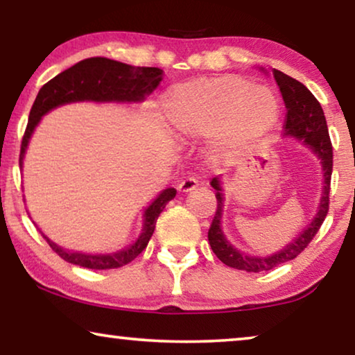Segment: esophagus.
I'll use <instances>...</instances> for the list:
<instances>
[{
    "instance_id": "34e87169",
    "label": "esophagus",
    "mask_w": 355,
    "mask_h": 355,
    "mask_svg": "<svg viewBox=\"0 0 355 355\" xmlns=\"http://www.w3.org/2000/svg\"><path fill=\"white\" fill-rule=\"evenodd\" d=\"M197 187H198V179L197 178H186L184 181L179 182V186H178L179 192H184V193L196 191Z\"/></svg>"
}]
</instances>
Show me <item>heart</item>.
<instances>
[{"mask_svg": "<svg viewBox=\"0 0 355 355\" xmlns=\"http://www.w3.org/2000/svg\"><path fill=\"white\" fill-rule=\"evenodd\" d=\"M164 108L171 128L186 139L208 137L220 130L226 148L250 144L273 128L279 103L268 87L226 74L197 79L168 92Z\"/></svg>", "mask_w": 355, "mask_h": 355, "instance_id": "heart-1", "label": "heart"}]
</instances>
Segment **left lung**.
I'll return each instance as SVG.
<instances>
[{
    "mask_svg": "<svg viewBox=\"0 0 355 355\" xmlns=\"http://www.w3.org/2000/svg\"><path fill=\"white\" fill-rule=\"evenodd\" d=\"M273 77L279 87L281 95H283L286 110H288L284 119V132L286 135H293V137L300 140V142H304L318 155L320 159H322L324 171V187L317 216L313 218L312 225L297 239L291 242L289 245H286L278 254H273L270 257H250L236 250L226 241L225 234H223L220 227L223 215L221 184L218 178L211 179V187L216 191V211L215 216H213L210 230H208V241H210L211 250L215 252V255L225 265L236 270L249 271V273H260V271L273 270L275 266L286 263L289 260H294L299 254H302L310 242H312L320 227H322L329 208V189H331L329 184H331L333 173V145L331 140H329L328 125L327 119H324L322 105L312 95V92L304 84H300L299 80L286 76L284 72L278 69H273Z\"/></svg>",
    "mask_w": 355,
    "mask_h": 355,
    "instance_id": "8db88e82",
    "label": "left lung"
}]
</instances>
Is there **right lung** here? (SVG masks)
<instances>
[{
    "mask_svg": "<svg viewBox=\"0 0 355 355\" xmlns=\"http://www.w3.org/2000/svg\"><path fill=\"white\" fill-rule=\"evenodd\" d=\"M163 71L158 67H135L124 64V62L108 60V58H89L77 62L69 69L62 71L61 74L53 77L38 92L33 101L28 123L24 132L21 144V155H19V166L22 168V158L26 153L28 139L40 123L42 116L56 106L71 103V101H142L145 96L157 89L162 82ZM176 197V189L169 187L155 198V202L145 210L144 230L139 239L129 249L121 250L118 254L108 255H87L79 252L64 250L56 245L46 236L48 244L62 260L69 263L84 266L90 270H111L128 265L135 257H139L147 247L150 237L155 231V225L159 213L166 207L169 200Z\"/></svg>",
    "mask_w": 355,
    "mask_h": 355,
    "instance_id": "right-lung-1",
    "label": "right lung"
}]
</instances>
